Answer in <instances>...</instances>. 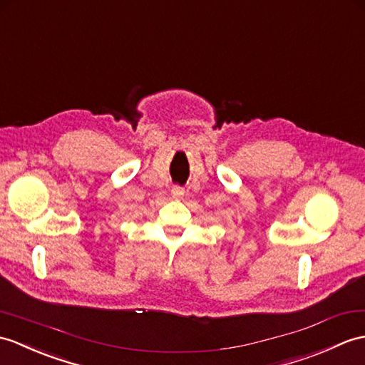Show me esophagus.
Returning <instances> with one entry per match:
<instances>
[{
  "label": "esophagus",
  "mask_w": 365,
  "mask_h": 365,
  "mask_svg": "<svg viewBox=\"0 0 365 365\" xmlns=\"http://www.w3.org/2000/svg\"><path fill=\"white\" fill-rule=\"evenodd\" d=\"M171 194H173V197L179 199V197H182L183 194H185V190H183V188H180V186H174V188L171 190Z\"/></svg>",
  "instance_id": "34e87169"
}]
</instances>
